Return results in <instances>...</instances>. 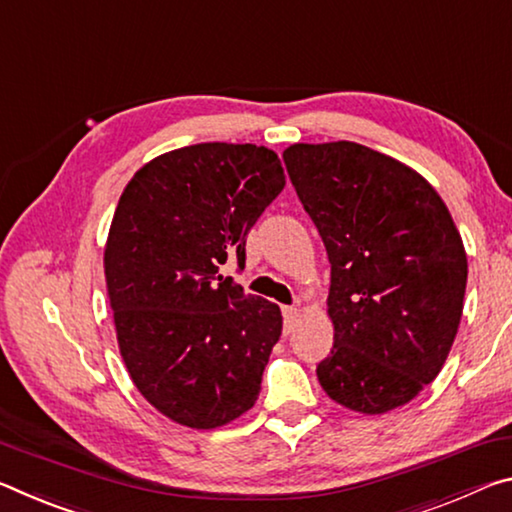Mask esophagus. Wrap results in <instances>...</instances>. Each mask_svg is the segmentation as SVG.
Instances as JSON below:
<instances>
[{
	"label": "esophagus",
	"mask_w": 512,
	"mask_h": 512,
	"mask_svg": "<svg viewBox=\"0 0 512 512\" xmlns=\"http://www.w3.org/2000/svg\"><path fill=\"white\" fill-rule=\"evenodd\" d=\"M299 322V311L295 306H286L283 308V326H286V333H290L292 329H295Z\"/></svg>",
	"instance_id": "obj_1"
}]
</instances>
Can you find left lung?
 Returning <instances> with one entry per match:
<instances>
[{
	"instance_id": "1",
	"label": "left lung",
	"mask_w": 512,
	"mask_h": 512,
	"mask_svg": "<svg viewBox=\"0 0 512 512\" xmlns=\"http://www.w3.org/2000/svg\"><path fill=\"white\" fill-rule=\"evenodd\" d=\"M283 161L331 263L320 385L365 415L408 404L440 374L463 315L467 254L449 208L422 174L358 142H297Z\"/></svg>"
}]
</instances>
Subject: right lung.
<instances>
[{
    "label": "right lung",
    "mask_w": 512,
    "mask_h": 512,
    "mask_svg": "<svg viewBox=\"0 0 512 512\" xmlns=\"http://www.w3.org/2000/svg\"><path fill=\"white\" fill-rule=\"evenodd\" d=\"M286 186L267 147L201 142L142 165L117 201L104 274L117 345L158 413L217 429L256 404L279 306L220 270Z\"/></svg>",
    "instance_id": "add662e5"
}]
</instances>
